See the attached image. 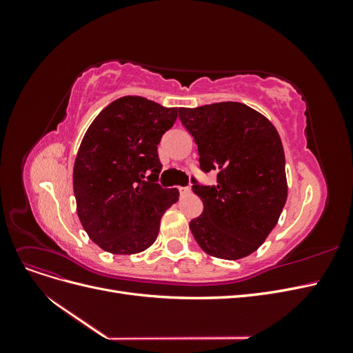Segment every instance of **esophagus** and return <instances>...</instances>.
Masks as SVG:
<instances>
[{"mask_svg":"<svg viewBox=\"0 0 353 353\" xmlns=\"http://www.w3.org/2000/svg\"><path fill=\"white\" fill-rule=\"evenodd\" d=\"M190 191H191V190H190V187H179V193L183 194V196H184V194H188Z\"/></svg>","mask_w":353,"mask_h":353,"instance_id":"34e87169","label":"esophagus"}]
</instances>
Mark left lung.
Segmentation results:
<instances>
[{
	"instance_id": "1",
	"label": "left lung",
	"mask_w": 353,
	"mask_h": 353,
	"mask_svg": "<svg viewBox=\"0 0 353 353\" xmlns=\"http://www.w3.org/2000/svg\"><path fill=\"white\" fill-rule=\"evenodd\" d=\"M178 113L194 137L200 168L218 170L216 185L193 179L203 212L190 222V230L208 254L227 261L245 258L270 236L287 200L279 131L263 114L236 101L179 108Z\"/></svg>"
}]
</instances>
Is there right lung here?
<instances>
[{
  "mask_svg": "<svg viewBox=\"0 0 353 353\" xmlns=\"http://www.w3.org/2000/svg\"><path fill=\"white\" fill-rule=\"evenodd\" d=\"M176 108L138 95L112 101L85 132L73 165L77 212L88 237L113 254H134L156 241L160 219L178 201L162 188L157 145Z\"/></svg>",
  "mask_w": 353,
  "mask_h": 353,
  "instance_id": "obj_1",
  "label": "right lung"
}]
</instances>
